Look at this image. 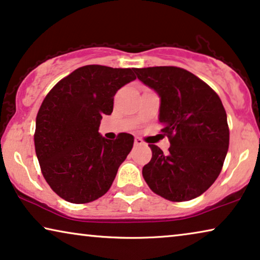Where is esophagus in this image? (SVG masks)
Wrapping results in <instances>:
<instances>
[{
  "label": "esophagus",
  "instance_id": "1",
  "mask_svg": "<svg viewBox=\"0 0 260 260\" xmlns=\"http://www.w3.org/2000/svg\"><path fill=\"white\" fill-rule=\"evenodd\" d=\"M134 145H135V146H142V145H145V142L142 141L140 138H135V140H134Z\"/></svg>",
  "mask_w": 260,
  "mask_h": 260
}]
</instances>
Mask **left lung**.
<instances>
[{
    "label": "left lung",
    "instance_id": "8db88e82",
    "mask_svg": "<svg viewBox=\"0 0 260 260\" xmlns=\"http://www.w3.org/2000/svg\"><path fill=\"white\" fill-rule=\"evenodd\" d=\"M142 83L160 96L159 121L170 139L168 153L149 145L142 168L149 188L171 202L202 196L220 173L230 131L220 98L191 72L172 66L135 68Z\"/></svg>",
    "mask_w": 260,
    "mask_h": 260
}]
</instances>
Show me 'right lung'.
<instances>
[{"instance_id":"add662e5","label":"right lung","mask_w":260,"mask_h":260,"mask_svg":"<svg viewBox=\"0 0 260 260\" xmlns=\"http://www.w3.org/2000/svg\"><path fill=\"white\" fill-rule=\"evenodd\" d=\"M135 68L83 66L58 81L36 116L35 152L50 188L66 202H94L111 188L134 138L99 133L102 115H111L114 95L135 78Z\"/></svg>"}]
</instances>
